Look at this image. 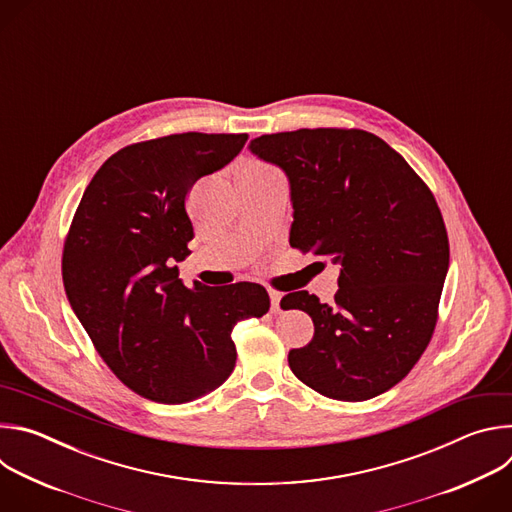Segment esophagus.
<instances>
[{"instance_id": "obj_1", "label": "esophagus", "mask_w": 512, "mask_h": 512, "mask_svg": "<svg viewBox=\"0 0 512 512\" xmlns=\"http://www.w3.org/2000/svg\"><path fill=\"white\" fill-rule=\"evenodd\" d=\"M281 298H283V294H279V291H275V289H269V300H271V310H273V312L279 310Z\"/></svg>"}]
</instances>
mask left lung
I'll return each instance as SVG.
<instances>
[{
    "mask_svg": "<svg viewBox=\"0 0 512 512\" xmlns=\"http://www.w3.org/2000/svg\"><path fill=\"white\" fill-rule=\"evenodd\" d=\"M249 152L287 176L289 245L340 269L332 306L308 291L281 300L314 322L310 344L289 350V369L338 401L389 391L423 354L448 275L433 194L389 143L362 129L261 135Z\"/></svg>",
    "mask_w": 512,
    "mask_h": 512,
    "instance_id": "8db88e82",
    "label": "left lung"
}]
</instances>
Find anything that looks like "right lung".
I'll list each match as a JSON object with an SVG mask.
<instances>
[{
  "label": "right lung",
  "instance_id": "obj_1",
  "mask_svg": "<svg viewBox=\"0 0 512 512\" xmlns=\"http://www.w3.org/2000/svg\"><path fill=\"white\" fill-rule=\"evenodd\" d=\"M247 133H178L127 145L93 176L64 243L72 312L107 367L137 395L188 403L235 369L233 328L269 310L265 287L214 289L178 277L194 237L186 194L225 168Z\"/></svg>",
  "mask_w": 512,
  "mask_h": 512
}]
</instances>
